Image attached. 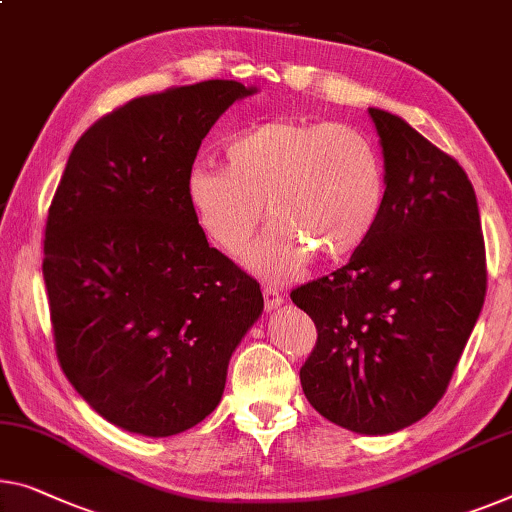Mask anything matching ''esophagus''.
Listing matches in <instances>:
<instances>
[{
    "mask_svg": "<svg viewBox=\"0 0 512 512\" xmlns=\"http://www.w3.org/2000/svg\"><path fill=\"white\" fill-rule=\"evenodd\" d=\"M262 294H264V308L266 310H276V308H280L282 305V301H285V296H282L276 287H271V285H266L264 289H262Z\"/></svg>",
    "mask_w": 512,
    "mask_h": 512,
    "instance_id": "1",
    "label": "esophagus"
}]
</instances>
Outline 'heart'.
Returning a JSON list of instances; mask_svg holds the SVG:
<instances>
[{
	"label": "heart",
	"instance_id": "b5f03b06",
	"mask_svg": "<svg viewBox=\"0 0 512 512\" xmlns=\"http://www.w3.org/2000/svg\"><path fill=\"white\" fill-rule=\"evenodd\" d=\"M225 154L227 167L190 165L186 200L204 236L227 255L246 248L266 200L273 223L246 255L259 276H299L315 253L342 262L375 230L386 167L358 128L278 117L230 137Z\"/></svg>",
	"mask_w": 512,
	"mask_h": 512
}]
</instances>
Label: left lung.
<instances>
[{
	"label": "left lung",
	"instance_id": "obj_1",
	"mask_svg": "<svg viewBox=\"0 0 512 512\" xmlns=\"http://www.w3.org/2000/svg\"><path fill=\"white\" fill-rule=\"evenodd\" d=\"M370 117L386 167L375 230L331 276L292 289V301L317 326L305 398L335 425L388 434L444 398L483 308L487 264L462 165L395 114Z\"/></svg>",
	"mask_w": 512,
	"mask_h": 512
}]
</instances>
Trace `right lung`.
Listing matches in <instances>:
<instances>
[{
	"label": "right lung",
	"instance_id": "right-lung-1",
	"mask_svg": "<svg viewBox=\"0 0 512 512\" xmlns=\"http://www.w3.org/2000/svg\"><path fill=\"white\" fill-rule=\"evenodd\" d=\"M253 91L207 80L133 98L82 133L52 197L43 280L59 365L128 432L204 421L262 315L259 282L209 248L186 200L202 140Z\"/></svg>",
	"mask_w": 512,
	"mask_h": 512
}]
</instances>
